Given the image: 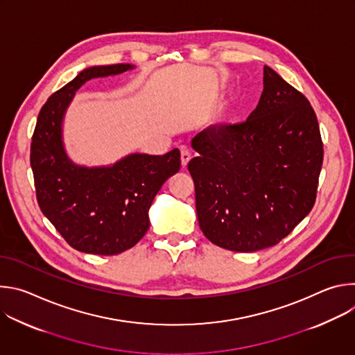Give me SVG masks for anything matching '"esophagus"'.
Here are the masks:
<instances>
[{
	"label": "esophagus",
	"mask_w": 355,
	"mask_h": 355,
	"mask_svg": "<svg viewBox=\"0 0 355 355\" xmlns=\"http://www.w3.org/2000/svg\"><path fill=\"white\" fill-rule=\"evenodd\" d=\"M189 159H191V151H189V148L185 147V146H182V147H181V164H182V167H185V166L188 164Z\"/></svg>",
	"instance_id": "esophagus-1"
}]
</instances>
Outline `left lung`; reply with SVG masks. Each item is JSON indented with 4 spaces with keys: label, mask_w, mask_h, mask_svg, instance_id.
Listing matches in <instances>:
<instances>
[{
    "label": "left lung",
    "mask_w": 355,
    "mask_h": 355,
    "mask_svg": "<svg viewBox=\"0 0 355 355\" xmlns=\"http://www.w3.org/2000/svg\"><path fill=\"white\" fill-rule=\"evenodd\" d=\"M192 147L198 222L214 244L239 252L275 245L312 211L323 164L319 122L308 98L268 66L248 118L207 128Z\"/></svg>",
    "instance_id": "obj_1"
}]
</instances>
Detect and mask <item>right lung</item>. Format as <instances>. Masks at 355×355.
<instances>
[{"instance_id":"add662e5","label":"right lung","mask_w":355,"mask_h":355,"mask_svg":"<svg viewBox=\"0 0 355 355\" xmlns=\"http://www.w3.org/2000/svg\"><path fill=\"white\" fill-rule=\"evenodd\" d=\"M130 64L95 66L50 95L31 143V167L40 211L76 250L115 256L147 232L148 208L181 167L180 150L164 156L130 155L111 167H80L67 157L62 122L76 91L88 80L121 74Z\"/></svg>"}]
</instances>
